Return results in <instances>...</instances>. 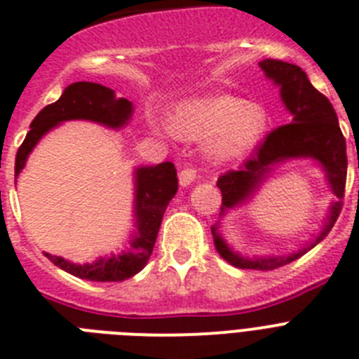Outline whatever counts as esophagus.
<instances>
[{
  "mask_svg": "<svg viewBox=\"0 0 359 359\" xmlns=\"http://www.w3.org/2000/svg\"><path fill=\"white\" fill-rule=\"evenodd\" d=\"M196 180V170L192 167H185V169L180 172V185L182 187H189L192 185Z\"/></svg>",
  "mask_w": 359,
  "mask_h": 359,
  "instance_id": "34e87169",
  "label": "esophagus"
}]
</instances>
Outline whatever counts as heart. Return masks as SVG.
Returning a JSON list of instances; mask_svg holds the SVG:
<instances>
[{
  "label": "heart",
  "mask_w": 359,
  "mask_h": 359,
  "mask_svg": "<svg viewBox=\"0 0 359 359\" xmlns=\"http://www.w3.org/2000/svg\"><path fill=\"white\" fill-rule=\"evenodd\" d=\"M268 122V113L259 104L233 95H212L180 104L170 129L183 138H208V158L230 161L261 140Z\"/></svg>",
  "instance_id": "b5f03b06"
}]
</instances>
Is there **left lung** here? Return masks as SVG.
Segmentation results:
<instances>
[{"instance_id":"1","label":"left lung","mask_w":359,"mask_h":359,"mask_svg":"<svg viewBox=\"0 0 359 359\" xmlns=\"http://www.w3.org/2000/svg\"><path fill=\"white\" fill-rule=\"evenodd\" d=\"M269 81L280 88V98L291 113V123L280 126L266 136L255 156L244 163L241 170H230L217 180V187L223 194L221 215L231 208L241 207L255 196L266 177L271 174L275 165L290 160H313L325 174L329 189L336 196L329 207L322 231L307 241L298 252L287 255H259L244 257L228 246L219 233V223L212 226L215 250L224 261L241 269H268L280 268L297 261L298 257L315 248L325 239L336 219L341 212V199L347 180V145L341 135L338 116L325 95L320 93L311 84L306 72L298 66L275 59H264L259 62ZM359 167V161H358Z\"/></svg>"}]
</instances>
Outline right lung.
<instances>
[{
  "label": "right lung",
  "mask_w": 359,
  "mask_h": 359,
  "mask_svg": "<svg viewBox=\"0 0 359 359\" xmlns=\"http://www.w3.org/2000/svg\"><path fill=\"white\" fill-rule=\"evenodd\" d=\"M133 104L128 98H116L115 91L95 82H73L62 91L57 102L50 104L32 120L30 131L15 154V177L27 165L28 154L34 151L46 133L68 120H90L109 129L128 126L133 116ZM177 192V174L170 161L135 169V228L129 236L128 248L95 262L75 264L62 257L50 255L57 268L69 275L93 282H122L144 269L151 257L163 212Z\"/></svg>",
  "instance_id": "add662e5"
}]
</instances>
